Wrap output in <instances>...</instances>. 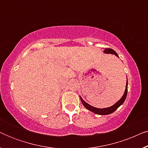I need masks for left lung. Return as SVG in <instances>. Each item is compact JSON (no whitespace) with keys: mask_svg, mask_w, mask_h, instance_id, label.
Masks as SVG:
<instances>
[{"mask_svg":"<svg viewBox=\"0 0 148 148\" xmlns=\"http://www.w3.org/2000/svg\"><path fill=\"white\" fill-rule=\"evenodd\" d=\"M104 52L106 54H114L115 56H116L117 57H119V55L117 54L116 52L114 51V50L111 49V48H105L104 50ZM127 86H128V82H127V85H126V88H125V91L124 94L123 95L122 98H121L120 100H119L118 102L115 103L114 105H112V106L108 107V108H96V107H94L92 106H91L88 103L85 102V101L83 100L82 97L80 96V99L81 101H82V104L84 106H85V108H86L88 110L92 111L95 114H100V115H106V114H111V113L114 112L115 110H116L117 108H119V106H121L123 103H124L125 99H126L127 95Z\"/></svg>","mask_w":148,"mask_h":148,"instance_id":"1","label":"left lung"}]
</instances>
